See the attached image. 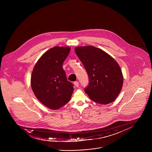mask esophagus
<instances>
[{"label": "esophagus", "mask_w": 152, "mask_h": 152, "mask_svg": "<svg viewBox=\"0 0 152 152\" xmlns=\"http://www.w3.org/2000/svg\"><path fill=\"white\" fill-rule=\"evenodd\" d=\"M74 86L76 87H78L79 86V83H78V81H75V82L74 83Z\"/></svg>", "instance_id": "obj_1"}]
</instances>
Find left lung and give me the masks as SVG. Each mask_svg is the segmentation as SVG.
Segmentation results:
<instances>
[{"label":"left lung","mask_w":152,"mask_h":152,"mask_svg":"<svg viewBox=\"0 0 152 152\" xmlns=\"http://www.w3.org/2000/svg\"><path fill=\"white\" fill-rule=\"evenodd\" d=\"M75 51L89 77V85L84 91L89 98L102 105L113 102L124 83L118 63L108 53L94 46L77 47Z\"/></svg>","instance_id":"1"}]
</instances>
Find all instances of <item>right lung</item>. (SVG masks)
I'll return each mask as SVG.
<instances>
[{
    "mask_svg": "<svg viewBox=\"0 0 152 152\" xmlns=\"http://www.w3.org/2000/svg\"><path fill=\"white\" fill-rule=\"evenodd\" d=\"M69 47H54L39 59L31 76V86L37 98L46 107L56 110L67 104L74 91L66 79L63 64Z\"/></svg>",
    "mask_w": 152,
    "mask_h": 152,
    "instance_id": "right-lung-1",
    "label": "right lung"
}]
</instances>
